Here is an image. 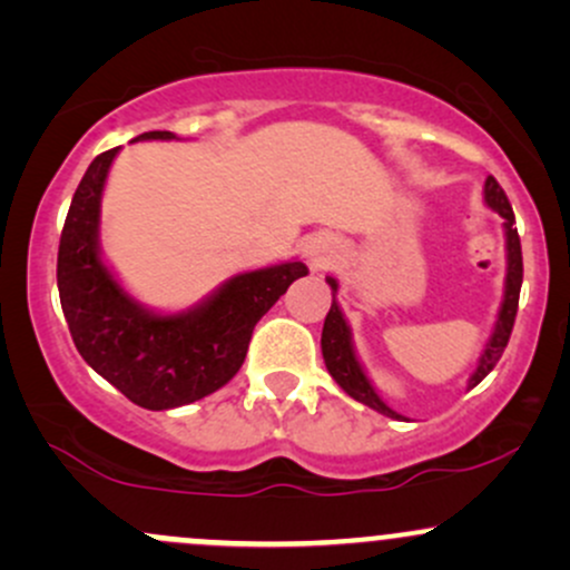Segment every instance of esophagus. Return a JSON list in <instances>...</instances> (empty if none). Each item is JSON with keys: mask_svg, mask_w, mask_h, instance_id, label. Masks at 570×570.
Returning <instances> with one entry per match:
<instances>
[{"mask_svg": "<svg viewBox=\"0 0 570 570\" xmlns=\"http://www.w3.org/2000/svg\"><path fill=\"white\" fill-rule=\"evenodd\" d=\"M326 263V259L324 257H316V259H313V265H316V267H322Z\"/></svg>", "mask_w": 570, "mask_h": 570, "instance_id": "34e87169", "label": "esophagus"}]
</instances>
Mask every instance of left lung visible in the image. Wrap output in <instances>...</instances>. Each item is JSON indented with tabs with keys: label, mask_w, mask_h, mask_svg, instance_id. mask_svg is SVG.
Returning a JSON list of instances; mask_svg holds the SVG:
<instances>
[{
	"label": "left lung",
	"mask_w": 570,
	"mask_h": 570,
	"mask_svg": "<svg viewBox=\"0 0 570 570\" xmlns=\"http://www.w3.org/2000/svg\"><path fill=\"white\" fill-rule=\"evenodd\" d=\"M485 203L493 208V212H499L503 217V230H507V286H503V303H501L499 318H495L493 335H490L485 351H482L474 375L469 377V389H474L476 383H482V377H485L488 372L499 364L501 353L509 343V335H512L517 303H520V286H522V248H520V235H517V227H514L512 203H509L507 193H503L501 185L493 179V176H488V181H485ZM326 284L332 286V307H330V313H326L324 332H322V353H324L326 370H330V375L335 377V383L351 399H356V402L367 404V407L383 412V415H389V417H396L399 421L402 415L391 410L389 404L377 396V391L372 389L370 377L364 375L362 364H358L356 351H353L351 326H348V322H345L343 311H340V305L335 299L337 281L332 276H326Z\"/></svg>",
	"instance_id": "obj_1"
}]
</instances>
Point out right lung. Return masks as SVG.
<instances>
[{
	"mask_svg": "<svg viewBox=\"0 0 570 570\" xmlns=\"http://www.w3.org/2000/svg\"><path fill=\"white\" fill-rule=\"evenodd\" d=\"M139 139H176L149 130ZM134 139V141H139ZM107 149L90 163L58 244V294L71 340L104 381L144 410H171L214 394L244 364L259 318L303 278V263L240 273L181 313H153L117 284L98 252V212L109 166Z\"/></svg>",
	"mask_w": 570,
	"mask_h": 570,
	"instance_id": "add662e5",
	"label": "right lung"
}]
</instances>
